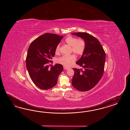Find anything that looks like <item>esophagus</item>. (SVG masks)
Here are the masks:
<instances>
[{"label": "esophagus", "mask_w": 130, "mask_h": 130, "mask_svg": "<svg viewBox=\"0 0 130 130\" xmlns=\"http://www.w3.org/2000/svg\"><path fill=\"white\" fill-rule=\"evenodd\" d=\"M63 68H64V69L65 70H68V69H70V68L66 67V66H63Z\"/></svg>", "instance_id": "34e87169"}]
</instances>
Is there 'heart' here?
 Returning a JSON list of instances; mask_svg holds the SVG:
<instances>
[{
  "label": "heart",
  "mask_w": 130,
  "mask_h": 130,
  "mask_svg": "<svg viewBox=\"0 0 130 130\" xmlns=\"http://www.w3.org/2000/svg\"><path fill=\"white\" fill-rule=\"evenodd\" d=\"M66 43L71 47V51L76 55H82L85 51L86 43L84 39H78L72 36H69L65 40ZM60 51V45L58 44L55 49L56 53L58 54ZM76 60V57L74 55H64L57 59V62L68 66Z\"/></svg>",
  "instance_id": "heart-1"
}]
</instances>
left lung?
<instances>
[{
  "mask_svg": "<svg viewBox=\"0 0 130 130\" xmlns=\"http://www.w3.org/2000/svg\"><path fill=\"white\" fill-rule=\"evenodd\" d=\"M84 40L86 47L82 57L76 62L82 69L74 68L72 85L81 91H89L99 83L104 72L105 52L98 39L85 32L72 33Z\"/></svg>",
  "mask_w": 130,
  "mask_h": 130,
  "instance_id": "1",
  "label": "left lung"
}]
</instances>
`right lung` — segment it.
Returning a JSON list of instances; mask_svg holds the SVG:
<instances>
[{
  "label": "right lung",
  "mask_w": 130,
  "mask_h": 130,
  "mask_svg": "<svg viewBox=\"0 0 130 130\" xmlns=\"http://www.w3.org/2000/svg\"><path fill=\"white\" fill-rule=\"evenodd\" d=\"M63 36L47 33L32 42L28 49L26 67L32 81L42 90H48L57 84L63 66L56 64L49 67L48 64L55 55V49Z\"/></svg>",
  "instance_id": "obj_1"
}]
</instances>
